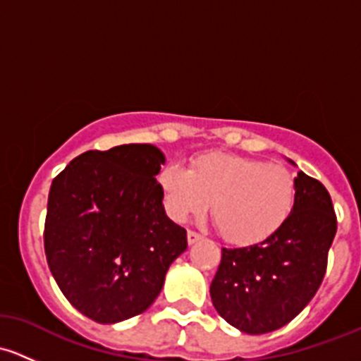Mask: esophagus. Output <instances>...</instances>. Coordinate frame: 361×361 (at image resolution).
<instances>
[{"label":"esophagus","instance_id":"1","mask_svg":"<svg viewBox=\"0 0 361 361\" xmlns=\"http://www.w3.org/2000/svg\"><path fill=\"white\" fill-rule=\"evenodd\" d=\"M187 239H188V245H195L197 241H201V234H197V232L194 231H188Z\"/></svg>","mask_w":361,"mask_h":361}]
</instances>
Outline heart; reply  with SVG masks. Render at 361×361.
<instances>
[{
	"mask_svg": "<svg viewBox=\"0 0 361 361\" xmlns=\"http://www.w3.org/2000/svg\"><path fill=\"white\" fill-rule=\"evenodd\" d=\"M164 206L178 221L199 214L211 203L221 238L251 245L281 227L295 199V181L286 167L241 155L211 152L190 169L169 164L159 173Z\"/></svg>",
	"mask_w": 361,
	"mask_h": 361,
	"instance_id": "b5f03b06",
	"label": "heart"
}]
</instances>
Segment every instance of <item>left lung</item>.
<instances>
[{
	"mask_svg": "<svg viewBox=\"0 0 361 361\" xmlns=\"http://www.w3.org/2000/svg\"><path fill=\"white\" fill-rule=\"evenodd\" d=\"M336 232L329 190L298 171L293 207L281 227L257 245L221 248L209 286L218 314L251 336L274 332L292 322L325 278Z\"/></svg>",
	"mask_w": 361,
	"mask_h": 361,
	"instance_id": "left-lung-1",
	"label": "left lung"
}]
</instances>
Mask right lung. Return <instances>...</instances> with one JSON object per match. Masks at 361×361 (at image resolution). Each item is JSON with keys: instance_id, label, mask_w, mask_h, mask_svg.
<instances>
[{"instance_id": "obj_1", "label": "right lung", "mask_w": 361, "mask_h": 361, "mask_svg": "<svg viewBox=\"0 0 361 361\" xmlns=\"http://www.w3.org/2000/svg\"><path fill=\"white\" fill-rule=\"evenodd\" d=\"M166 162L154 145H120L78 155L52 181L45 255L61 292L103 325L147 311L187 231L164 211L155 176Z\"/></svg>"}]
</instances>
